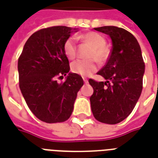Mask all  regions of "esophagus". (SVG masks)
Returning <instances> with one entry per match:
<instances>
[{
    "mask_svg": "<svg viewBox=\"0 0 158 158\" xmlns=\"http://www.w3.org/2000/svg\"><path fill=\"white\" fill-rule=\"evenodd\" d=\"M83 80H84V82H85V84H88V79H86V78H85V77H83Z\"/></svg>",
    "mask_w": 158,
    "mask_h": 158,
    "instance_id": "esophagus-1",
    "label": "esophagus"
}]
</instances>
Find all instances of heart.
Here are the masks:
<instances>
[{
  "mask_svg": "<svg viewBox=\"0 0 158 158\" xmlns=\"http://www.w3.org/2000/svg\"><path fill=\"white\" fill-rule=\"evenodd\" d=\"M78 38L93 46L92 50L89 54V58L91 59H78L73 62L70 67L71 71L79 75L89 76L98 69V63L96 59L100 63L106 61L110 55V50L106 46L105 37L95 31L85 33L78 37ZM64 52L69 59H73L75 58L77 55V44L74 37H70L65 41L64 44Z\"/></svg>",
  "mask_w": 158,
  "mask_h": 158,
  "instance_id": "1",
  "label": "heart"
}]
</instances>
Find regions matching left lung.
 I'll use <instances>...</instances> for the list:
<instances>
[{
  "label": "left lung",
  "instance_id": "8db88e82",
  "mask_svg": "<svg viewBox=\"0 0 158 158\" xmlns=\"http://www.w3.org/2000/svg\"><path fill=\"white\" fill-rule=\"evenodd\" d=\"M109 35L112 49L106 65L97 73L106 79H89L94 118L102 123L117 124L131 113L142 90L145 64L138 42L130 31L115 26L94 28Z\"/></svg>",
  "mask_w": 158,
  "mask_h": 158
}]
</instances>
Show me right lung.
I'll return each mask as SVG.
<instances>
[{
  "label": "right lung",
  "mask_w": 158,
  "mask_h": 158,
  "mask_svg": "<svg viewBox=\"0 0 158 158\" xmlns=\"http://www.w3.org/2000/svg\"><path fill=\"white\" fill-rule=\"evenodd\" d=\"M72 29L54 26L38 30L26 42L18 58L19 87L33 115L47 123L64 122L70 117L82 77L69 72L64 44ZM68 74L64 82L57 79Z\"/></svg>",
  "instance_id": "obj_1"
}]
</instances>
